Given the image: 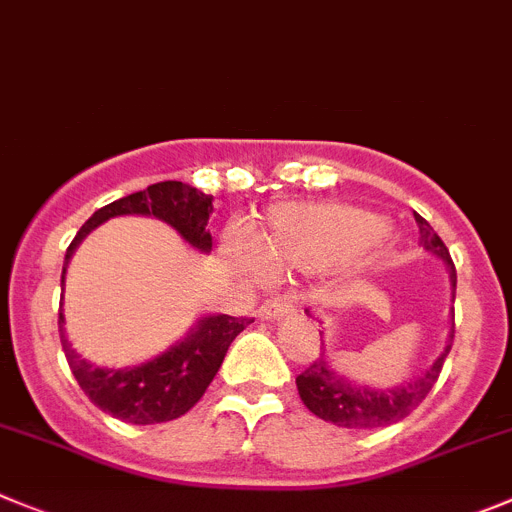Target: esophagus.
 Segmentation results:
<instances>
[{"instance_id":"1","label":"esophagus","mask_w":512,"mask_h":512,"mask_svg":"<svg viewBox=\"0 0 512 512\" xmlns=\"http://www.w3.org/2000/svg\"><path fill=\"white\" fill-rule=\"evenodd\" d=\"M293 313L295 308L283 298L265 300V303L260 305V310H257V315H260L262 321H278V318H285V315H293Z\"/></svg>"}]
</instances>
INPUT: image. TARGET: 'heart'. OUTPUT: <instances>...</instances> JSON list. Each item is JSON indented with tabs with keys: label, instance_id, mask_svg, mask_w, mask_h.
<instances>
[{
	"label": "heart",
	"instance_id": "heart-1",
	"mask_svg": "<svg viewBox=\"0 0 512 512\" xmlns=\"http://www.w3.org/2000/svg\"><path fill=\"white\" fill-rule=\"evenodd\" d=\"M384 232V219L351 204H283L252 237L250 270L326 272L381 245Z\"/></svg>",
	"mask_w": 512,
	"mask_h": 512
}]
</instances>
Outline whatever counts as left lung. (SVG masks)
<instances>
[{"mask_svg": "<svg viewBox=\"0 0 512 512\" xmlns=\"http://www.w3.org/2000/svg\"><path fill=\"white\" fill-rule=\"evenodd\" d=\"M414 219H417L419 224V234H422L424 250L437 255L439 260L447 265V270H450L452 290H455L457 272H455V262H452L450 257V250L444 247V242L439 240V234L434 232L432 224H429L427 219L419 217V214H414ZM305 313H308V310H305ZM452 333L447 346H444V351L439 353L437 361H434L422 376L409 379L407 384L389 386V389L364 386V384H358V381L348 379V376L338 374V371L331 366V361H328L326 351H323L321 358H315L313 364H310L308 369L295 379L300 399H303V404L315 414V417L326 419V422L336 424V427H346V429L389 427V424L399 422V419H404L407 414H412L414 409L422 404L424 396L432 391L434 381L439 379V371H442L444 358H447V353H450L452 348Z\"/></svg>", "mask_w": 512, "mask_h": 512, "instance_id": "left-lung-1", "label": "left lung"}]
</instances>
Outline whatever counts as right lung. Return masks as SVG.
Returning a JSON list of instances; mask_svg holds the SVG:
<instances>
[{"label": "right lung", "mask_w": 512, "mask_h": 512, "mask_svg": "<svg viewBox=\"0 0 512 512\" xmlns=\"http://www.w3.org/2000/svg\"><path fill=\"white\" fill-rule=\"evenodd\" d=\"M123 214L161 219V222L171 224L191 247L202 252L212 250V234L207 229L212 197L194 186L181 184V181H159L148 189L105 204L80 227L65 252L60 288L65 285V270H68L70 257H73L75 247L85 240V234H90L98 224L108 222L111 217H123ZM62 323H65V315L60 313L57 326H60L62 351H65L75 381L95 407L128 424H161L179 419L202 399L227 356L229 343L252 321L250 318H232V315L199 318L197 326L191 328L184 341L174 343L169 351L151 358L146 364L126 366V369H100V366L85 361L68 341Z\"/></svg>", "instance_id": "1"}]
</instances>
